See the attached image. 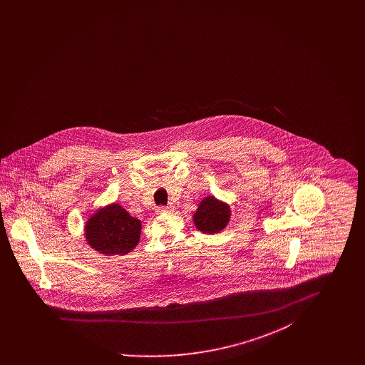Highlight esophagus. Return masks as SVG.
Wrapping results in <instances>:
<instances>
[{
    "instance_id": "1",
    "label": "esophagus",
    "mask_w": 365,
    "mask_h": 365,
    "mask_svg": "<svg viewBox=\"0 0 365 365\" xmlns=\"http://www.w3.org/2000/svg\"><path fill=\"white\" fill-rule=\"evenodd\" d=\"M156 210L157 213H165V212L171 210V207H158Z\"/></svg>"
}]
</instances>
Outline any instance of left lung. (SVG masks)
I'll return each instance as SVG.
<instances>
[{
  "mask_svg": "<svg viewBox=\"0 0 365 365\" xmlns=\"http://www.w3.org/2000/svg\"><path fill=\"white\" fill-rule=\"evenodd\" d=\"M228 220L230 208L226 204L219 202L215 197H207L202 200L194 213V225L205 234L219 232L226 227Z\"/></svg>",
  "mask_w": 365,
  "mask_h": 365,
  "instance_id": "1",
  "label": "left lung"
}]
</instances>
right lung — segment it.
<instances>
[{"label":"right lung","instance_id":"add662e5","mask_svg":"<svg viewBox=\"0 0 365 365\" xmlns=\"http://www.w3.org/2000/svg\"><path fill=\"white\" fill-rule=\"evenodd\" d=\"M139 237L140 222L118 204L100 209L87 222V243L103 255H125L137 246Z\"/></svg>","mask_w":365,"mask_h":365}]
</instances>
